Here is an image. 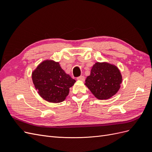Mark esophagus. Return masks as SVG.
<instances>
[{
  "instance_id": "esophagus-1",
  "label": "esophagus",
  "mask_w": 152,
  "mask_h": 152,
  "mask_svg": "<svg viewBox=\"0 0 152 152\" xmlns=\"http://www.w3.org/2000/svg\"><path fill=\"white\" fill-rule=\"evenodd\" d=\"M78 80H80V81H84L85 80V77L84 76H80L79 77H77V79Z\"/></svg>"
}]
</instances>
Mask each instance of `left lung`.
<instances>
[{
	"label": "left lung",
	"instance_id": "8db88e82",
	"mask_svg": "<svg viewBox=\"0 0 152 152\" xmlns=\"http://www.w3.org/2000/svg\"><path fill=\"white\" fill-rule=\"evenodd\" d=\"M122 77L119 69L107 62H96L86 79L85 85L98 99H107L121 87Z\"/></svg>",
	"mask_w": 152,
	"mask_h": 152
}]
</instances>
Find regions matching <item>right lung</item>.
Listing matches in <instances>:
<instances>
[{"mask_svg": "<svg viewBox=\"0 0 152 152\" xmlns=\"http://www.w3.org/2000/svg\"><path fill=\"white\" fill-rule=\"evenodd\" d=\"M32 81L39 94L50 103L63 102L75 80L66 74L58 62L45 60L31 74Z\"/></svg>", "mask_w": 152, "mask_h": 152, "instance_id": "1", "label": "right lung"}]
</instances>
